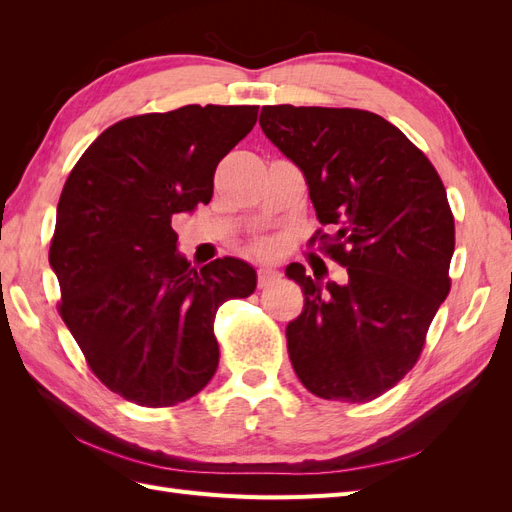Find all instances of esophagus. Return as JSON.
<instances>
[{"mask_svg": "<svg viewBox=\"0 0 512 512\" xmlns=\"http://www.w3.org/2000/svg\"><path fill=\"white\" fill-rule=\"evenodd\" d=\"M280 271H275L273 267H267V265H262L260 269H258V286L262 288V286H269L271 282H275V280H280Z\"/></svg>", "mask_w": 512, "mask_h": 512, "instance_id": "34e87169", "label": "esophagus"}]
</instances>
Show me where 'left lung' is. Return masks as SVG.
Instances as JSON below:
<instances>
[{"label": "left lung", "mask_w": 512, "mask_h": 512, "mask_svg": "<svg viewBox=\"0 0 512 512\" xmlns=\"http://www.w3.org/2000/svg\"><path fill=\"white\" fill-rule=\"evenodd\" d=\"M260 128L303 173L318 220L335 228L320 245L348 269L337 284L286 267L305 297L286 327L290 363L309 393L365 404L414 367L451 290L446 190L423 151L376 113L262 106Z\"/></svg>", "instance_id": "1"}]
</instances>
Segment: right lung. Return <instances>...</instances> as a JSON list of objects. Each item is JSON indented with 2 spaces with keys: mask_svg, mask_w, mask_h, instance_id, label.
<instances>
[{
  "mask_svg": "<svg viewBox=\"0 0 512 512\" xmlns=\"http://www.w3.org/2000/svg\"><path fill=\"white\" fill-rule=\"evenodd\" d=\"M256 117L258 106L190 104L123 119L61 190L49 252L59 314L100 382L138 406H175L205 389L220 361L215 312L256 290L245 260L196 269L170 226L209 203L215 168Z\"/></svg>",
  "mask_w": 512,
  "mask_h": 512,
  "instance_id": "1",
  "label": "right lung"
}]
</instances>
